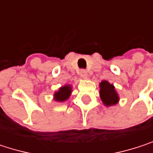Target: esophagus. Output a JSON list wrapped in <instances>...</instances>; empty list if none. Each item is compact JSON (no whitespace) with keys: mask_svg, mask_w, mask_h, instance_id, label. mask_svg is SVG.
<instances>
[{"mask_svg":"<svg viewBox=\"0 0 153 153\" xmlns=\"http://www.w3.org/2000/svg\"><path fill=\"white\" fill-rule=\"evenodd\" d=\"M79 76L81 77V78H83V79H87L88 78V72L86 71V70H80L79 71Z\"/></svg>","mask_w":153,"mask_h":153,"instance_id":"1","label":"esophagus"}]
</instances>
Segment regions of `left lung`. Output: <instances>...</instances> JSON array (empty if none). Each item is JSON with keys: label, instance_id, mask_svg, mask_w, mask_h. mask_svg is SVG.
<instances>
[{"label": "left lung", "instance_id": "1", "mask_svg": "<svg viewBox=\"0 0 153 153\" xmlns=\"http://www.w3.org/2000/svg\"><path fill=\"white\" fill-rule=\"evenodd\" d=\"M100 86V97L105 106H111L116 105L119 100V95L115 90L112 84L109 83L107 80H103L99 84Z\"/></svg>", "mask_w": 153, "mask_h": 153}]
</instances>
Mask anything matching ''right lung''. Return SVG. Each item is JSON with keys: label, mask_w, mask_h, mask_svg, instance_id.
<instances>
[{"label": "right lung", "mask_w": 153, "mask_h": 153, "mask_svg": "<svg viewBox=\"0 0 153 153\" xmlns=\"http://www.w3.org/2000/svg\"><path fill=\"white\" fill-rule=\"evenodd\" d=\"M72 93V87L70 85H65L59 88L58 91L55 92L54 99L57 102H64L69 98Z\"/></svg>", "instance_id": "1"}]
</instances>
